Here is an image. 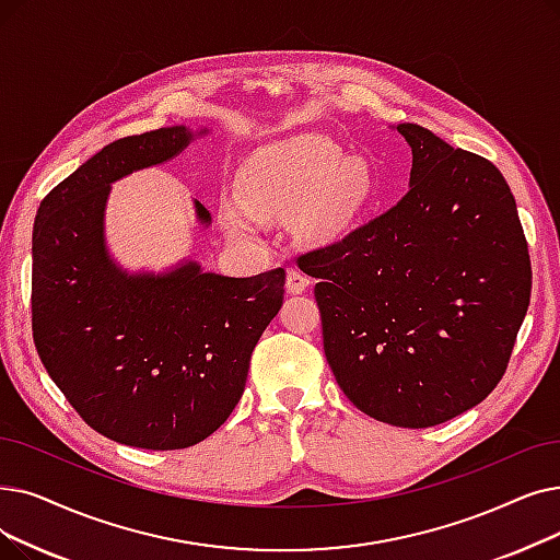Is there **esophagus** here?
Returning <instances> with one entry per match:
<instances>
[{"mask_svg": "<svg viewBox=\"0 0 560 560\" xmlns=\"http://www.w3.org/2000/svg\"><path fill=\"white\" fill-rule=\"evenodd\" d=\"M308 283H311V279L302 270H298V267H290L288 277H285V288H288L290 295L304 293V290L308 288Z\"/></svg>", "mask_w": 560, "mask_h": 560, "instance_id": "34e87169", "label": "esophagus"}]
</instances>
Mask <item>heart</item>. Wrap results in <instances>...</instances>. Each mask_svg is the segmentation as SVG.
I'll return each mask as SVG.
<instances>
[{
  "label": "heart",
  "mask_w": 560,
  "mask_h": 560,
  "mask_svg": "<svg viewBox=\"0 0 560 560\" xmlns=\"http://www.w3.org/2000/svg\"><path fill=\"white\" fill-rule=\"evenodd\" d=\"M377 191L366 158L346 155L323 135H298L254 151L237 178V199L224 203L233 235L256 237L258 221L298 210V226L308 237H334L352 226Z\"/></svg>",
  "instance_id": "heart-1"
}]
</instances>
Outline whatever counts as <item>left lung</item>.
<instances>
[{"mask_svg":"<svg viewBox=\"0 0 560 560\" xmlns=\"http://www.w3.org/2000/svg\"><path fill=\"white\" fill-rule=\"evenodd\" d=\"M409 191L306 252L323 346L343 394L382 423L430 428L488 398L530 300V258L499 168L417 124Z\"/></svg>","mask_w":560,"mask_h":560,"instance_id":"obj_1","label":"left lung"}]
</instances>
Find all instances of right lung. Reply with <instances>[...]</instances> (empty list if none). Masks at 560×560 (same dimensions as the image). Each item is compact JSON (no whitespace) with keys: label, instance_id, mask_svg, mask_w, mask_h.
Wrapping results in <instances>:
<instances>
[{"label":"right lung","instance_id":"add662e5","mask_svg":"<svg viewBox=\"0 0 560 560\" xmlns=\"http://www.w3.org/2000/svg\"><path fill=\"white\" fill-rule=\"evenodd\" d=\"M194 137L174 126L105 145L47 194L34 224L32 331L43 366L86 425L135 448H187L220 428L283 304V267L237 279L185 260L128 275L109 256V185L176 158ZM194 208L208 226L210 212Z\"/></svg>","mask_w":560,"mask_h":560}]
</instances>
